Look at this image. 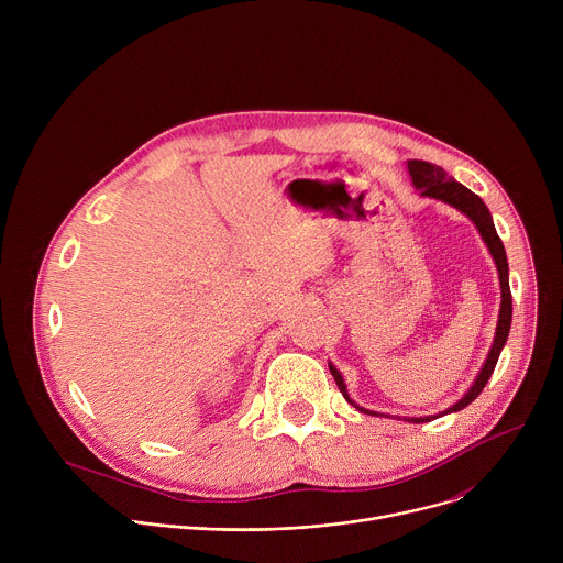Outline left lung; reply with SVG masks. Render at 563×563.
Returning a JSON list of instances; mask_svg holds the SVG:
<instances>
[{"label":"left lung","instance_id":"left-lung-1","mask_svg":"<svg viewBox=\"0 0 563 563\" xmlns=\"http://www.w3.org/2000/svg\"><path fill=\"white\" fill-rule=\"evenodd\" d=\"M408 174L412 178V185L415 189L421 191L423 198H434V200H441L454 209H459L463 216H467L476 231L481 233V238H484V243L497 265V272H499V285H501V307H499V318H497V330H495V341L490 345V352L484 361V365H481L474 383L470 385V389L456 400L454 406H450L448 410L439 412V415H432V417H404V421L408 423H428L432 419H439V417H445V415H452V412H459L463 410L465 406H470L472 400L484 391L488 378L493 376L495 372V365L499 361V354L508 341V334H510V323H512V294H510V283H508V258H506V250H504V243L501 238L495 229V222H493V216H490V209L486 207V202L481 200L476 194H472L467 187H463L461 183H456L452 176H448L441 167L432 165V163H426V159H408ZM330 372L339 385V389L343 391L347 404H352L356 410L365 412V415H374V417H387L389 415H380V412H374V410H365L361 406H356L350 391H347V385L343 380V374L334 367V363H330ZM398 419V417H396Z\"/></svg>","mask_w":563,"mask_h":563}]
</instances>
